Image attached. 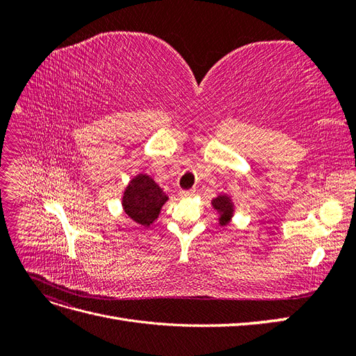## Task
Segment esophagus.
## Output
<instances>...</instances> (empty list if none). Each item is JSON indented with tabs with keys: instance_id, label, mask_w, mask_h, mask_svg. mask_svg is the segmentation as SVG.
<instances>
[{
	"instance_id": "34e87169",
	"label": "esophagus",
	"mask_w": 356,
	"mask_h": 356,
	"mask_svg": "<svg viewBox=\"0 0 356 356\" xmlns=\"http://www.w3.org/2000/svg\"><path fill=\"white\" fill-rule=\"evenodd\" d=\"M178 196L182 197V199L191 197V196H195V190H179L178 191Z\"/></svg>"
}]
</instances>
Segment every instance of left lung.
Here are the masks:
<instances>
[{
    "instance_id": "1",
    "label": "left lung",
    "mask_w": 356,
    "mask_h": 356,
    "mask_svg": "<svg viewBox=\"0 0 356 356\" xmlns=\"http://www.w3.org/2000/svg\"><path fill=\"white\" fill-rule=\"evenodd\" d=\"M213 209L220 213V225H227L234 213V204L232 202V197L227 195H220L215 197L212 202Z\"/></svg>"
}]
</instances>
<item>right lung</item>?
I'll return each instance as SVG.
<instances>
[{
  "mask_svg": "<svg viewBox=\"0 0 356 356\" xmlns=\"http://www.w3.org/2000/svg\"><path fill=\"white\" fill-rule=\"evenodd\" d=\"M168 199L166 193H163L152 177L139 174L126 187L122 204L124 212L135 222L149 227L157 220L160 209Z\"/></svg>",
  "mask_w": 356,
  "mask_h": 356,
  "instance_id": "right-lung-1",
  "label": "right lung"
}]
</instances>
